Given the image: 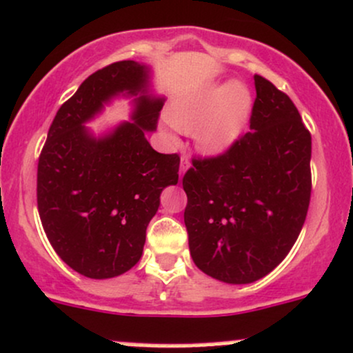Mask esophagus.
Returning a JSON list of instances; mask_svg holds the SVG:
<instances>
[{
  "label": "esophagus",
  "instance_id": "1",
  "mask_svg": "<svg viewBox=\"0 0 353 353\" xmlns=\"http://www.w3.org/2000/svg\"><path fill=\"white\" fill-rule=\"evenodd\" d=\"M188 168H190V160H188V157L183 155L180 160V170H178V175H180V178H183V175L187 173Z\"/></svg>",
  "mask_w": 353,
  "mask_h": 353
}]
</instances>
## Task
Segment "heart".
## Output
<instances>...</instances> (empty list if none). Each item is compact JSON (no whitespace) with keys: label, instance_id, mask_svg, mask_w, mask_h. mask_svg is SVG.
<instances>
[{"label":"heart","instance_id":"b5f03b06","mask_svg":"<svg viewBox=\"0 0 353 353\" xmlns=\"http://www.w3.org/2000/svg\"><path fill=\"white\" fill-rule=\"evenodd\" d=\"M252 93L243 83H210L168 108V121L183 133H195L196 148L207 157L227 153L247 128Z\"/></svg>","mask_w":353,"mask_h":353}]
</instances>
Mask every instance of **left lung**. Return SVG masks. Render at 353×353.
Returning a JSON list of instances; mask_svg holds the SVG:
<instances>
[{"mask_svg": "<svg viewBox=\"0 0 353 353\" xmlns=\"http://www.w3.org/2000/svg\"><path fill=\"white\" fill-rule=\"evenodd\" d=\"M250 132L183 176L193 262L212 279L252 283L299 239L312 192V137L287 94L255 74Z\"/></svg>", "mask_w": 353, "mask_h": 353, "instance_id": "8db88e82", "label": "left lung"}]
</instances>
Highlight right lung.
I'll list each match as a JSON object with an SVG mask.
<instances>
[{"mask_svg":"<svg viewBox=\"0 0 353 353\" xmlns=\"http://www.w3.org/2000/svg\"><path fill=\"white\" fill-rule=\"evenodd\" d=\"M117 97L130 122L97 135L85 126ZM165 97L145 63L118 61L90 74L58 110L38 161V212L59 259L88 279L128 272L143 253L161 192L178 183V155L152 148Z\"/></svg>","mask_w":353,"mask_h":353,"instance_id":"obj_1","label":"right lung"}]
</instances>
